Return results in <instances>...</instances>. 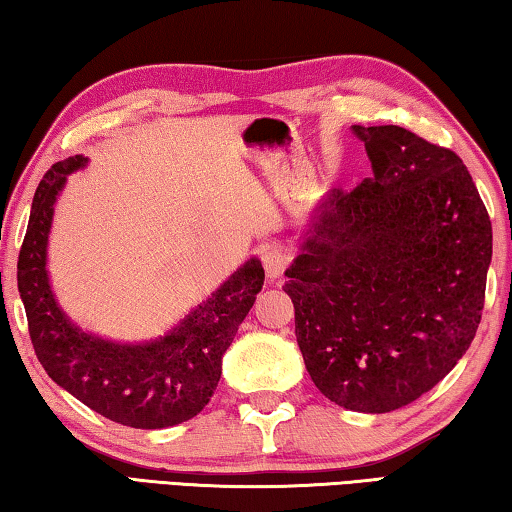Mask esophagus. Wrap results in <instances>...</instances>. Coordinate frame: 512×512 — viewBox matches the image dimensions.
Here are the masks:
<instances>
[{"label":"esophagus","instance_id":"1","mask_svg":"<svg viewBox=\"0 0 512 512\" xmlns=\"http://www.w3.org/2000/svg\"><path fill=\"white\" fill-rule=\"evenodd\" d=\"M291 262V255L287 253V250L282 248H268L266 253L262 255V264H264V271H266V277L271 282H277L284 273V268L289 266Z\"/></svg>","mask_w":512,"mask_h":512}]
</instances>
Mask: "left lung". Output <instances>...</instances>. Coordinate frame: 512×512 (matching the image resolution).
Returning a JSON list of instances; mask_svg holds the SVG:
<instances>
[{"label":"left lung","mask_w":512,"mask_h":512,"mask_svg":"<svg viewBox=\"0 0 512 512\" xmlns=\"http://www.w3.org/2000/svg\"><path fill=\"white\" fill-rule=\"evenodd\" d=\"M372 178L332 189L287 268L296 339L327 400L388 413L452 370L476 334L492 259L463 160L400 126H352Z\"/></svg>","instance_id":"left-lung-1"}]
</instances>
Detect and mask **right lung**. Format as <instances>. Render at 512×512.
<instances>
[{
  "instance_id": "right-lung-1",
  "label": "right lung",
  "mask_w": 512,
  "mask_h": 512,
  "mask_svg": "<svg viewBox=\"0 0 512 512\" xmlns=\"http://www.w3.org/2000/svg\"><path fill=\"white\" fill-rule=\"evenodd\" d=\"M85 164L83 155L56 162L40 180L31 203L27 237L17 259V289L27 309L33 350L60 388L112 422L164 429L192 420L219 386L223 354L262 291V262L250 257L155 341L112 343L83 332L51 293L47 244L56 198L69 173Z\"/></svg>"
}]
</instances>
